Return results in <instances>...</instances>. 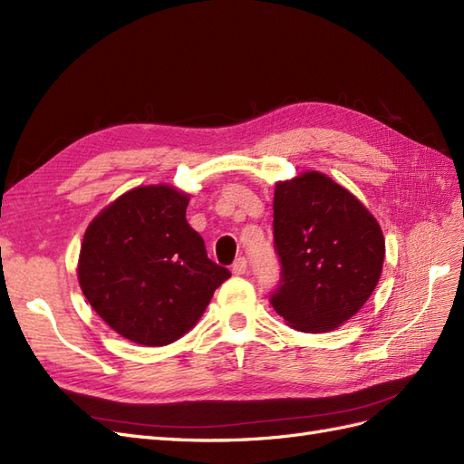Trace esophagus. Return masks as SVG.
<instances>
[{
  "label": "esophagus",
  "mask_w": 464,
  "mask_h": 464,
  "mask_svg": "<svg viewBox=\"0 0 464 464\" xmlns=\"http://www.w3.org/2000/svg\"><path fill=\"white\" fill-rule=\"evenodd\" d=\"M231 272L235 276H243L245 272H246V258L245 256H239L233 263V266H231Z\"/></svg>",
  "instance_id": "1"
}]
</instances>
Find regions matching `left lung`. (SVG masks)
<instances>
[{"mask_svg": "<svg viewBox=\"0 0 464 464\" xmlns=\"http://www.w3.org/2000/svg\"><path fill=\"white\" fill-rule=\"evenodd\" d=\"M272 209L282 263L272 307L304 334L341 327L382 275L386 243L378 221L347 188L317 170L276 182Z\"/></svg>", "mask_w": 464, "mask_h": 464, "instance_id": "8db88e82", "label": "left lung"}]
</instances>
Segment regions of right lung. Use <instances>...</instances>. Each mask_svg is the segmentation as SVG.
Segmentation results:
<instances>
[{"label": "right lung", "instance_id": "obj_1", "mask_svg": "<svg viewBox=\"0 0 464 464\" xmlns=\"http://www.w3.org/2000/svg\"><path fill=\"white\" fill-rule=\"evenodd\" d=\"M188 201L170 184L139 186L103 208L84 233L80 288L103 322L137 345L162 347L186 335L231 276L189 227Z\"/></svg>", "mask_w": 464, "mask_h": 464}]
</instances>
